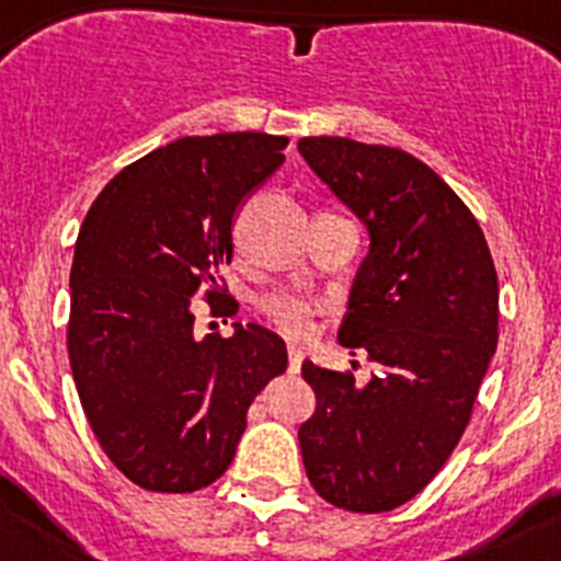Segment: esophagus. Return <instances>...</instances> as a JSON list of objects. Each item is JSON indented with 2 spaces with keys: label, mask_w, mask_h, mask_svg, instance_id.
Returning a JSON list of instances; mask_svg holds the SVG:
<instances>
[{
  "label": "esophagus",
  "mask_w": 561,
  "mask_h": 561,
  "mask_svg": "<svg viewBox=\"0 0 561 561\" xmlns=\"http://www.w3.org/2000/svg\"><path fill=\"white\" fill-rule=\"evenodd\" d=\"M304 348L300 345H295V342H289V370L291 374H297L300 370V365H304Z\"/></svg>",
  "instance_id": "1"
}]
</instances>
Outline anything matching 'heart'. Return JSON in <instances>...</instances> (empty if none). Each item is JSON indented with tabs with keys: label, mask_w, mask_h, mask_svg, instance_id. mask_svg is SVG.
Instances as JSON below:
<instances>
[{
	"label": "heart",
	"mask_w": 561,
	"mask_h": 561,
	"mask_svg": "<svg viewBox=\"0 0 561 561\" xmlns=\"http://www.w3.org/2000/svg\"><path fill=\"white\" fill-rule=\"evenodd\" d=\"M261 311L270 317L272 323L291 336H300L309 331L314 304L300 291H272L261 300Z\"/></svg>",
	"instance_id": "obj_1"
}]
</instances>
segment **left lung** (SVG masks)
Segmentation results:
<instances>
[{
  "instance_id": "1",
  "label": "left lung",
  "mask_w": 561,
  "mask_h": 561,
  "mask_svg": "<svg viewBox=\"0 0 561 561\" xmlns=\"http://www.w3.org/2000/svg\"><path fill=\"white\" fill-rule=\"evenodd\" d=\"M297 151L365 225L340 345L368 351L381 374L304 362L317 410L297 438L314 492L336 508H399L458 447L497 348V272L458 193L401 148L304 137Z\"/></svg>"
}]
</instances>
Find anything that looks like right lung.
<instances>
[{"instance_id": "1", "label": "right lung", "mask_w": 561, "mask_h": 561, "mask_svg": "<svg viewBox=\"0 0 561 561\" xmlns=\"http://www.w3.org/2000/svg\"><path fill=\"white\" fill-rule=\"evenodd\" d=\"M286 137H182L123 168L89 207L69 272L72 379L103 453L148 492H196L227 472L255 396L289 365L257 323L193 329V295L232 257V219L284 165ZM238 309V304H236Z\"/></svg>"}]
</instances>
